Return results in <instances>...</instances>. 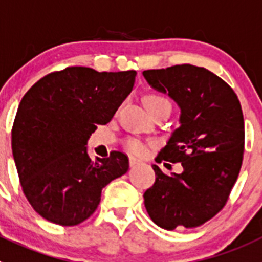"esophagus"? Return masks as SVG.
<instances>
[{
    "label": "esophagus",
    "mask_w": 262,
    "mask_h": 262,
    "mask_svg": "<svg viewBox=\"0 0 262 262\" xmlns=\"http://www.w3.org/2000/svg\"><path fill=\"white\" fill-rule=\"evenodd\" d=\"M142 162L138 159H136V158H129V164H130V167H134V166H138V164H141Z\"/></svg>",
    "instance_id": "esophagus-1"
}]
</instances>
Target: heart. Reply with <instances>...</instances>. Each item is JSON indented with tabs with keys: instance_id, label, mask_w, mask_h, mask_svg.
<instances>
[{
	"instance_id": "1",
	"label": "heart",
	"mask_w": 262,
	"mask_h": 262,
	"mask_svg": "<svg viewBox=\"0 0 262 262\" xmlns=\"http://www.w3.org/2000/svg\"><path fill=\"white\" fill-rule=\"evenodd\" d=\"M145 105L148 110V112L160 107L171 108V103L166 98H163L162 95H158V94H150V95L146 96ZM125 148L129 152L136 155H143L146 152V146L141 141L136 140V138H128L125 141Z\"/></svg>"
}]
</instances>
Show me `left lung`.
Listing matches in <instances>:
<instances>
[{"label": "left lung", "instance_id": "8db88e82", "mask_svg": "<svg viewBox=\"0 0 262 262\" xmlns=\"http://www.w3.org/2000/svg\"><path fill=\"white\" fill-rule=\"evenodd\" d=\"M142 74L180 108V126L155 162L183 166L181 173L171 175L152 166L157 178L143 194L146 210L166 230L197 227L225 206L239 176L244 151L242 105L234 90L205 68L184 63Z\"/></svg>", "mask_w": 262, "mask_h": 262}]
</instances>
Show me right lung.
I'll return each instance as SVG.
<instances>
[{
  "label": "right lung",
  "mask_w": 262,
  "mask_h": 262,
  "mask_svg": "<svg viewBox=\"0 0 262 262\" xmlns=\"http://www.w3.org/2000/svg\"><path fill=\"white\" fill-rule=\"evenodd\" d=\"M137 73L72 67L51 73L25 94L11 148L28 202L44 219L75 226L96 210L102 189L129 169L120 151L91 160L87 141L132 93Z\"/></svg>",
  "instance_id": "1"
}]
</instances>
